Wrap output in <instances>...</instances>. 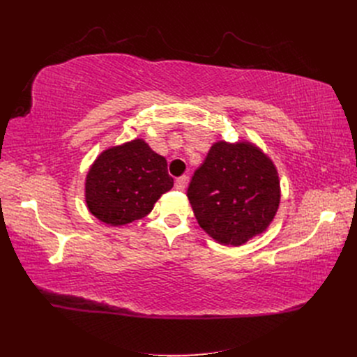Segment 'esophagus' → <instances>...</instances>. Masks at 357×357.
I'll use <instances>...</instances> for the list:
<instances>
[{"instance_id":"esophagus-1","label":"esophagus","mask_w":357,"mask_h":357,"mask_svg":"<svg viewBox=\"0 0 357 357\" xmlns=\"http://www.w3.org/2000/svg\"><path fill=\"white\" fill-rule=\"evenodd\" d=\"M186 183H188V176H186V175L179 176L175 182V188L179 190V191H183L186 188Z\"/></svg>"}]
</instances>
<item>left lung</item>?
Masks as SVG:
<instances>
[{"label":"left lung","instance_id":"obj_1","mask_svg":"<svg viewBox=\"0 0 357 357\" xmlns=\"http://www.w3.org/2000/svg\"><path fill=\"white\" fill-rule=\"evenodd\" d=\"M199 226L224 245L240 246L264 233L279 207V179L249 143L211 146L186 190Z\"/></svg>","mask_w":357,"mask_h":357}]
</instances>
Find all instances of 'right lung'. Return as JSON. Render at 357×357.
Masks as SVG:
<instances>
[{"label": "right lung", "mask_w": 357, "mask_h": 357, "mask_svg": "<svg viewBox=\"0 0 357 357\" xmlns=\"http://www.w3.org/2000/svg\"><path fill=\"white\" fill-rule=\"evenodd\" d=\"M172 186L166 159L137 139L105 150L93 162L85 183L86 204L102 222L123 226L147 215Z\"/></svg>", "instance_id": "add662e5"}]
</instances>
